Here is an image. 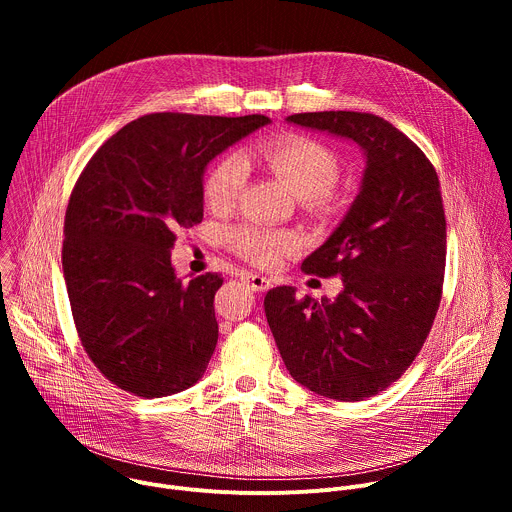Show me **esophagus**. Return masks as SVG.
Instances as JSON below:
<instances>
[{
    "label": "esophagus",
    "mask_w": 512,
    "mask_h": 512,
    "mask_svg": "<svg viewBox=\"0 0 512 512\" xmlns=\"http://www.w3.org/2000/svg\"><path fill=\"white\" fill-rule=\"evenodd\" d=\"M243 279L253 291H267L271 287V279L259 273H243Z\"/></svg>",
    "instance_id": "obj_1"
}]
</instances>
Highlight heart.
<instances>
[{
    "label": "heart",
    "mask_w": 512,
    "mask_h": 512,
    "mask_svg": "<svg viewBox=\"0 0 512 512\" xmlns=\"http://www.w3.org/2000/svg\"><path fill=\"white\" fill-rule=\"evenodd\" d=\"M259 158L265 166L298 198L310 202H324L326 192L338 176V164L334 154L324 143L304 137L285 135L267 141L259 148ZM247 182V166L239 154H227L218 160L206 174L202 184V196L208 208L227 210L239 198ZM231 247L245 259L269 265L281 253L294 249V239L285 233L245 225L229 235Z\"/></svg>",
    "instance_id": "1"
}]
</instances>
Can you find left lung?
<instances>
[{"mask_svg": "<svg viewBox=\"0 0 512 512\" xmlns=\"http://www.w3.org/2000/svg\"><path fill=\"white\" fill-rule=\"evenodd\" d=\"M287 123L354 141L358 194L306 273L340 275L320 302L291 285L269 289L265 316L289 375L316 395L362 401L395 383L419 354L440 308L446 214L440 180L417 145L373 113L320 111Z\"/></svg>", "mask_w": 512, "mask_h": 512, "instance_id": "1", "label": "left lung"}]
</instances>
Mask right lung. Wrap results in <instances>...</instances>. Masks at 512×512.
Returning a JSON list of instances; mask_svg holds the SVG:
<instances>
[{"label":"right lung","instance_id":"right-lung-1","mask_svg":"<svg viewBox=\"0 0 512 512\" xmlns=\"http://www.w3.org/2000/svg\"><path fill=\"white\" fill-rule=\"evenodd\" d=\"M267 123L145 115L109 137L72 188L62 243L70 310L89 358L119 389L154 399L202 379L223 277L182 283L170 251L180 229L202 221L206 166Z\"/></svg>","mask_w":512,"mask_h":512}]
</instances>
